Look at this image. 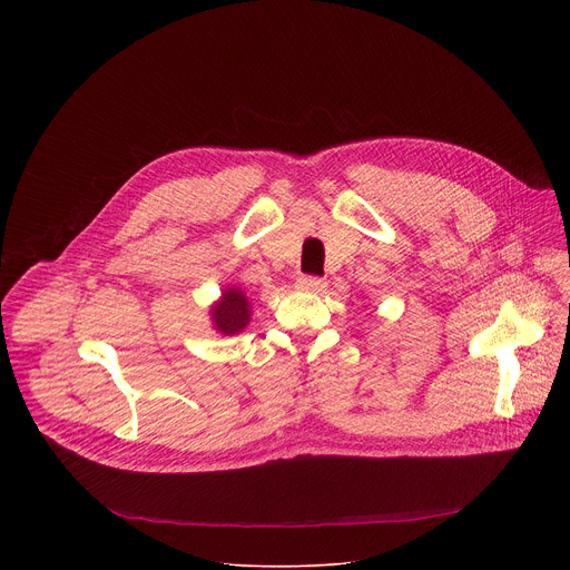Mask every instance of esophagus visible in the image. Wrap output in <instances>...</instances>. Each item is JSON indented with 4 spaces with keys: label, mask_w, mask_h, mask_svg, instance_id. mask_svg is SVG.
Returning a JSON list of instances; mask_svg holds the SVG:
<instances>
[{
    "label": "esophagus",
    "mask_w": 570,
    "mask_h": 570,
    "mask_svg": "<svg viewBox=\"0 0 570 570\" xmlns=\"http://www.w3.org/2000/svg\"><path fill=\"white\" fill-rule=\"evenodd\" d=\"M297 288H302V291H322L324 288V279L322 277H317V275H302V277H297Z\"/></svg>",
    "instance_id": "esophagus-1"
}]
</instances>
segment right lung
<instances>
[{
	"mask_svg": "<svg viewBox=\"0 0 570 570\" xmlns=\"http://www.w3.org/2000/svg\"><path fill=\"white\" fill-rule=\"evenodd\" d=\"M212 317L216 330L225 336L240 332L250 322V304L248 297L236 288L223 293V299L212 308Z\"/></svg>",
	"mask_w": 570,
	"mask_h": 570,
	"instance_id": "right-lung-1",
	"label": "right lung"
}]
</instances>
